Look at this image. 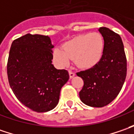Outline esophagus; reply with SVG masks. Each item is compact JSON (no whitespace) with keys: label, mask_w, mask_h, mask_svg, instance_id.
Here are the masks:
<instances>
[{"label":"esophagus","mask_w":134,"mask_h":134,"mask_svg":"<svg viewBox=\"0 0 134 134\" xmlns=\"http://www.w3.org/2000/svg\"><path fill=\"white\" fill-rule=\"evenodd\" d=\"M69 73L70 78H72V77H74L75 76V72H73V71H71V70H69Z\"/></svg>","instance_id":"34e87169"}]
</instances>
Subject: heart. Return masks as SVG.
Instances as JSON below:
<instances>
[{"instance_id":"heart-1","label":"heart","mask_w":134,"mask_h":134,"mask_svg":"<svg viewBox=\"0 0 134 134\" xmlns=\"http://www.w3.org/2000/svg\"><path fill=\"white\" fill-rule=\"evenodd\" d=\"M104 40L97 32L82 34L65 42L63 49L55 48L53 56L60 67H65L71 59L81 69H90L98 63L103 57Z\"/></svg>"}]
</instances>
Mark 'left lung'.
Wrapping results in <instances>:
<instances>
[{"instance_id": "left-lung-1", "label": "left lung", "mask_w": 134, "mask_h": 134, "mask_svg": "<svg viewBox=\"0 0 134 134\" xmlns=\"http://www.w3.org/2000/svg\"><path fill=\"white\" fill-rule=\"evenodd\" d=\"M98 31L104 40L103 57L90 69L77 72L83 80L79 92L81 101L93 107H102L114 100L121 91L127 75V59L119 34L107 27Z\"/></svg>"}]
</instances>
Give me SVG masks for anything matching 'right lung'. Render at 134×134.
<instances>
[{
  "instance_id": "obj_1",
  "label": "right lung",
  "mask_w": 134,
  "mask_h": 134,
  "mask_svg": "<svg viewBox=\"0 0 134 134\" xmlns=\"http://www.w3.org/2000/svg\"><path fill=\"white\" fill-rule=\"evenodd\" d=\"M54 45L50 37L26 34L12 43L7 63L9 86L19 101L30 110L44 113L57 105L68 71L52 64Z\"/></svg>"
}]
</instances>
